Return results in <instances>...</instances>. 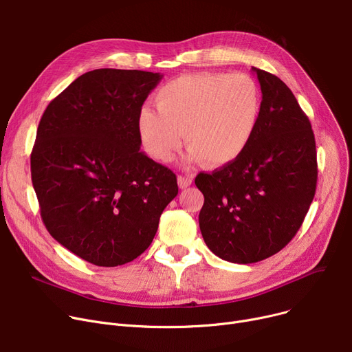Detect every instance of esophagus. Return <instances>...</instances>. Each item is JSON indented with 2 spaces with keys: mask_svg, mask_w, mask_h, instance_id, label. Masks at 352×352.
I'll return each mask as SVG.
<instances>
[{
  "mask_svg": "<svg viewBox=\"0 0 352 352\" xmlns=\"http://www.w3.org/2000/svg\"><path fill=\"white\" fill-rule=\"evenodd\" d=\"M192 184V177L191 175H178V185L179 188H186V186H190Z\"/></svg>",
  "mask_w": 352,
  "mask_h": 352,
  "instance_id": "1",
  "label": "esophagus"
}]
</instances>
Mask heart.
<instances>
[{
    "label": "heart",
    "mask_w": 352,
    "mask_h": 352,
    "mask_svg": "<svg viewBox=\"0 0 352 352\" xmlns=\"http://www.w3.org/2000/svg\"><path fill=\"white\" fill-rule=\"evenodd\" d=\"M155 106L143 107L137 122L153 158L170 161L185 134L186 160L221 167L250 144L262 114V90L246 74L184 75L158 90Z\"/></svg>",
    "instance_id": "obj_1"
}]
</instances>
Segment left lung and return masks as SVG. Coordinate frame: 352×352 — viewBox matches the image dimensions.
<instances>
[{
    "label": "left lung",
    "mask_w": 352,
    "mask_h": 352,
    "mask_svg": "<svg viewBox=\"0 0 352 352\" xmlns=\"http://www.w3.org/2000/svg\"><path fill=\"white\" fill-rule=\"evenodd\" d=\"M262 89V114L241 157L210 174L199 173V228L221 259L248 265L282 250L297 233L317 186L311 123L287 85L252 67Z\"/></svg>",
    "instance_id": "8db88e82"
}]
</instances>
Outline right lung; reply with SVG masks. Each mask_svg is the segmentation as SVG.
<instances>
[{"mask_svg": "<svg viewBox=\"0 0 352 352\" xmlns=\"http://www.w3.org/2000/svg\"><path fill=\"white\" fill-rule=\"evenodd\" d=\"M161 78L90 70L41 117L31 177L42 221L55 241L91 265L134 261L178 194L175 174L140 151L138 114Z\"/></svg>", "mask_w": 352, "mask_h": 352, "instance_id": "obj_1", "label": "right lung"}]
</instances>
